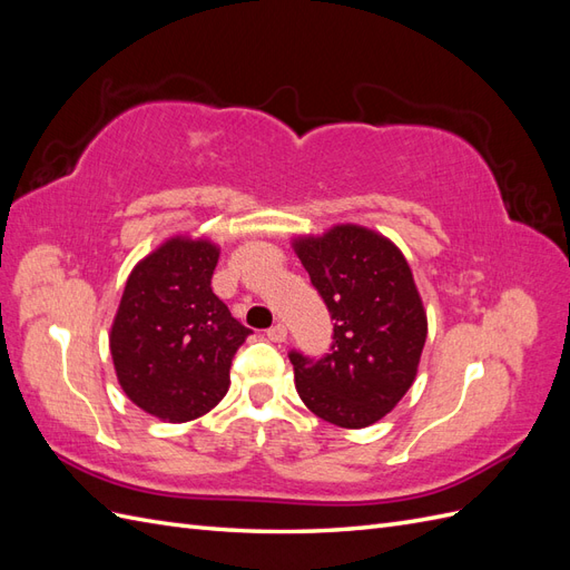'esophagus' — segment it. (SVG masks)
<instances>
[{"instance_id": "34e87169", "label": "esophagus", "mask_w": 570, "mask_h": 570, "mask_svg": "<svg viewBox=\"0 0 570 570\" xmlns=\"http://www.w3.org/2000/svg\"><path fill=\"white\" fill-rule=\"evenodd\" d=\"M266 335H268L271 342H285L287 340V327L283 323H275L273 327H268Z\"/></svg>"}]
</instances>
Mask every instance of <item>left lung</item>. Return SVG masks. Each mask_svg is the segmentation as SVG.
Wrapping results in <instances>:
<instances>
[{"mask_svg":"<svg viewBox=\"0 0 570 570\" xmlns=\"http://www.w3.org/2000/svg\"><path fill=\"white\" fill-rule=\"evenodd\" d=\"M292 247L331 312L333 352H292L295 387L308 411L340 428H366L416 381L428 316L402 249L354 223L299 235Z\"/></svg>","mask_w":570,"mask_h":570,"instance_id":"8db88e82","label":"left lung"}]
</instances>
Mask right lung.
<instances>
[{
    "label": "right lung",
    "instance_id": "obj_1",
    "mask_svg": "<svg viewBox=\"0 0 570 570\" xmlns=\"http://www.w3.org/2000/svg\"><path fill=\"white\" fill-rule=\"evenodd\" d=\"M220 247L174 235L130 271L111 323L120 390L166 423L209 413L230 387V364L252 333L212 289Z\"/></svg>",
    "mask_w": 570,
    "mask_h": 570
}]
</instances>
